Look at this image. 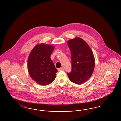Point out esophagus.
<instances>
[{
    "instance_id": "1",
    "label": "esophagus",
    "mask_w": 121,
    "mask_h": 121,
    "mask_svg": "<svg viewBox=\"0 0 121 121\" xmlns=\"http://www.w3.org/2000/svg\"><path fill=\"white\" fill-rule=\"evenodd\" d=\"M58 70H59V71H61V70H64V68H63V67H61V68H59Z\"/></svg>"
}]
</instances>
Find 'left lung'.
<instances>
[{
	"label": "left lung",
	"mask_w": 121,
	"mask_h": 121,
	"mask_svg": "<svg viewBox=\"0 0 121 121\" xmlns=\"http://www.w3.org/2000/svg\"><path fill=\"white\" fill-rule=\"evenodd\" d=\"M67 45L71 53L72 70L67 73L70 81L81 84L88 80L93 73L95 59L93 53L83 39L76 37L70 39Z\"/></svg>",
	"instance_id": "obj_1"
}]
</instances>
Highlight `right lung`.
<instances>
[{
	"label": "right lung",
	"mask_w": 121,
	"mask_h": 121,
	"mask_svg": "<svg viewBox=\"0 0 121 121\" xmlns=\"http://www.w3.org/2000/svg\"><path fill=\"white\" fill-rule=\"evenodd\" d=\"M52 45L37 44L30 52L27 61L30 76L39 84L46 86L55 79L58 70L51 59Z\"/></svg>",
	"instance_id": "right-lung-1"
}]
</instances>
